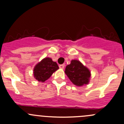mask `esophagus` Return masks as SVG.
Returning <instances> with one entry per match:
<instances>
[{"instance_id":"obj_1","label":"esophagus","mask_w":124,"mask_h":124,"mask_svg":"<svg viewBox=\"0 0 124 124\" xmlns=\"http://www.w3.org/2000/svg\"><path fill=\"white\" fill-rule=\"evenodd\" d=\"M59 68L61 69H63L64 68V67H65V65H64V64H62V65H59Z\"/></svg>"}]
</instances>
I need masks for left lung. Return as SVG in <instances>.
<instances>
[{"label":"left lung","instance_id":"obj_1","mask_svg":"<svg viewBox=\"0 0 124 124\" xmlns=\"http://www.w3.org/2000/svg\"><path fill=\"white\" fill-rule=\"evenodd\" d=\"M65 72L73 84L77 86L87 84L90 77V72L77 60H72L66 66Z\"/></svg>","mask_w":124,"mask_h":124}]
</instances>
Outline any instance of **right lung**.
<instances>
[{
	"label": "right lung",
	"instance_id": "obj_1",
	"mask_svg": "<svg viewBox=\"0 0 124 124\" xmlns=\"http://www.w3.org/2000/svg\"><path fill=\"white\" fill-rule=\"evenodd\" d=\"M59 69L56 62L52 59L46 58L39 62L34 69L35 78L39 81L44 82L51 77L53 72Z\"/></svg>",
	"mask_w": 124,
	"mask_h": 124
}]
</instances>
